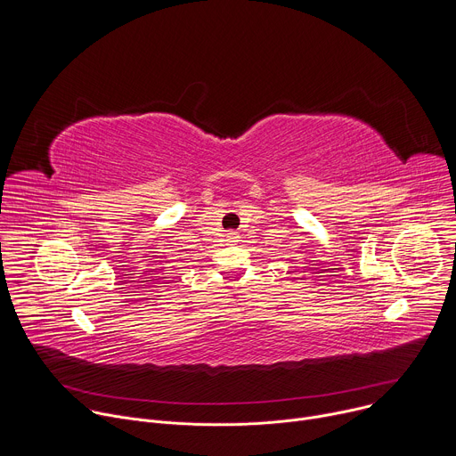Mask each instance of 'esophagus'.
Wrapping results in <instances>:
<instances>
[{
	"label": "esophagus",
	"instance_id": "obj_1",
	"mask_svg": "<svg viewBox=\"0 0 456 456\" xmlns=\"http://www.w3.org/2000/svg\"><path fill=\"white\" fill-rule=\"evenodd\" d=\"M225 238H227V241H229V243H236L240 236H238V232H234V231H229V232L225 234Z\"/></svg>",
	"mask_w": 456,
	"mask_h": 456
}]
</instances>
